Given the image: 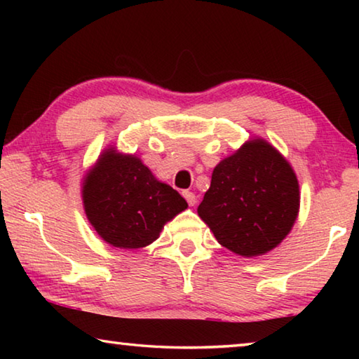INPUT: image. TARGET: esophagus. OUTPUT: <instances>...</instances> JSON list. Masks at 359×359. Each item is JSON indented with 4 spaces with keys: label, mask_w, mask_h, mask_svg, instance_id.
<instances>
[{
    "label": "esophagus",
    "mask_w": 359,
    "mask_h": 359,
    "mask_svg": "<svg viewBox=\"0 0 359 359\" xmlns=\"http://www.w3.org/2000/svg\"><path fill=\"white\" fill-rule=\"evenodd\" d=\"M184 198L187 199V203L190 204V205L196 204V196H194V193H191V191H184Z\"/></svg>",
    "instance_id": "34e87169"
}]
</instances>
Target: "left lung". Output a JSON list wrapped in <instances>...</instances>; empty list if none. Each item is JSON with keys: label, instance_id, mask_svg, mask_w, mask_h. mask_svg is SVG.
Instances as JSON below:
<instances>
[{"label": "left lung", "instance_id": "obj_1", "mask_svg": "<svg viewBox=\"0 0 359 359\" xmlns=\"http://www.w3.org/2000/svg\"><path fill=\"white\" fill-rule=\"evenodd\" d=\"M299 203V182L287 158L263 137H253L214 168L198 215L218 244L252 258L287 238Z\"/></svg>", "mask_w": 359, "mask_h": 359}]
</instances>
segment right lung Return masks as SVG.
<instances>
[{
	"label": "right lung",
	"mask_w": 359,
	"mask_h": 359,
	"mask_svg": "<svg viewBox=\"0 0 359 359\" xmlns=\"http://www.w3.org/2000/svg\"><path fill=\"white\" fill-rule=\"evenodd\" d=\"M83 210L106 244L136 250L160 238L161 229L188 204L142 160L109 145L82 179Z\"/></svg>",
	"instance_id": "1"
}]
</instances>
